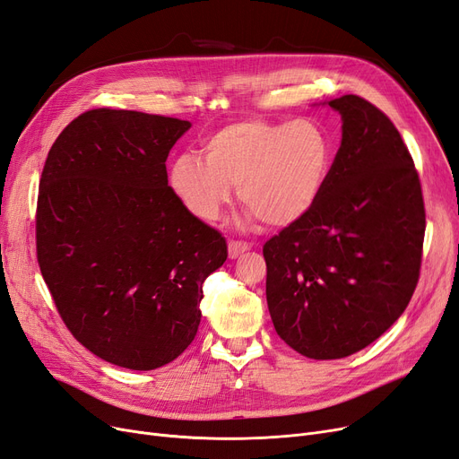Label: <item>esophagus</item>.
Returning a JSON list of instances; mask_svg holds the SVG:
<instances>
[{"label": "esophagus", "mask_w": 459, "mask_h": 459, "mask_svg": "<svg viewBox=\"0 0 459 459\" xmlns=\"http://www.w3.org/2000/svg\"><path fill=\"white\" fill-rule=\"evenodd\" d=\"M249 249V246L247 244H244V242H236V240H230L229 242V257L230 259H236V257H240L244 251H247Z\"/></svg>", "instance_id": "obj_1"}]
</instances>
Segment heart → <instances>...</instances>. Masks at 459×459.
Segmentation results:
<instances>
[{
	"label": "heart",
	"instance_id": "obj_1",
	"mask_svg": "<svg viewBox=\"0 0 459 459\" xmlns=\"http://www.w3.org/2000/svg\"><path fill=\"white\" fill-rule=\"evenodd\" d=\"M333 142L310 118L291 123L246 118L185 152L169 166V189L200 221H215L238 186L249 217L270 229L297 223L316 204L333 164Z\"/></svg>",
	"mask_w": 459,
	"mask_h": 459
}]
</instances>
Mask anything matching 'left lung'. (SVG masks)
<instances>
[{
    "label": "left lung",
    "instance_id": "1",
    "mask_svg": "<svg viewBox=\"0 0 459 459\" xmlns=\"http://www.w3.org/2000/svg\"><path fill=\"white\" fill-rule=\"evenodd\" d=\"M329 106L342 115V143L324 189L263 246L274 329L310 359L346 358L395 324L426 234L420 176L395 125L355 94Z\"/></svg>",
    "mask_w": 459,
    "mask_h": 459
}]
</instances>
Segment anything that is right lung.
<instances>
[{"mask_svg":"<svg viewBox=\"0 0 459 459\" xmlns=\"http://www.w3.org/2000/svg\"><path fill=\"white\" fill-rule=\"evenodd\" d=\"M189 128L174 117L91 109L60 132L43 166V280L75 341L125 368H159L186 350L202 283L227 261L221 232L168 186V152Z\"/></svg>","mask_w":459,"mask_h":459,"instance_id":"obj_1","label":"right lung"}]
</instances>
